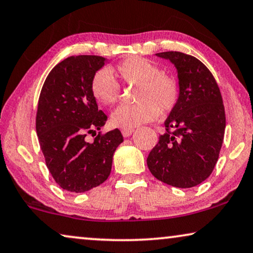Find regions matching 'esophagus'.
<instances>
[{
  "label": "esophagus",
  "mask_w": 253,
  "mask_h": 253,
  "mask_svg": "<svg viewBox=\"0 0 253 253\" xmlns=\"http://www.w3.org/2000/svg\"><path fill=\"white\" fill-rule=\"evenodd\" d=\"M121 131H122L123 137H130L134 130L132 129V127H124V129H122Z\"/></svg>",
  "instance_id": "esophagus-1"
}]
</instances>
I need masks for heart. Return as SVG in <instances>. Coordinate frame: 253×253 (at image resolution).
<instances>
[{
    "label": "heart",
    "mask_w": 253,
    "mask_h": 253,
    "mask_svg": "<svg viewBox=\"0 0 253 253\" xmlns=\"http://www.w3.org/2000/svg\"><path fill=\"white\" fill-rule=\"evenodd\" d=\"M115 74L127 85H138L139 102L121 105L113 112L112 124L119 127H134L159 118L160 113L173 111L180 98V84L175 76L161 72L160 66L146 58L132 56L119 63ZM90 90L102 105H115L122 89L108 69H100L91 79Z\"/></svg>",
    "instance_id": "obj_1"
}]
</instances>
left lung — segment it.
<instances>
[{"label": "left lung", "instance_id": "1", "mask_svg": "<svg viewBox=\"0 0 253 253\" xmlns=\"http://www.w3.org/2000/svg\"><path fill=\"white\" fill-rule=\"evenodd\" d=\"M178 71L180 98L147 157L152 174L179 188L197 186L212 173L224 141L226 115L217 81L197 58L178 51L156 53Z\"/></svg>", "mask_w": 253, "mask_h": 253}]
</instances>
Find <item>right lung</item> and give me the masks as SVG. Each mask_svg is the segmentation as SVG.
I'll return each instance as SVG.
<instances>
[{
  "mask_svg": "<svg viewBox=\"0 0 253 253\" xmlns=\"http://www.w3.org/2000/svg\"><path fill=\"white\" fill-rule=\"evenodd\" d=\"M100 56H72L51 69L40 93L36 132L54 181L71 193H84L108 178L114 152L123 141L119 129L100 130L107 116L98 109L91 79L104 66Z\"/></svg>",
  "mask_w": 253,
  "mask_h": 253,
  "instance_id": "obj_1",
  "label": "right lung"
}]
</instances>
